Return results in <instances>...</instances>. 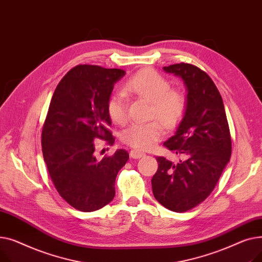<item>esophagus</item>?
I'll return each instance as SVG.
<instances>
[{"label":"esophagus","mask_w":262,"mask_h":262,"mask_svg":"<svg viewBox=\"0 0 262 262\" xmlns=\"http://www.w3.org/2000/svg\"><path fill=\"white\" fill-rule=\"evenodd\" d=\"M129 156H130V158H134V159H139V158L143 157L144 154L141 152H138V150H136V149H133V150H130Z\"/></svg>","instance_id":"34e87169"}]
</instances>
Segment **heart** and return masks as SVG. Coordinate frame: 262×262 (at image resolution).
I'll use <instances>...</instances> for the list:
<instances>
[{"label":"heart","instance_id":"b5f03b06","mask_svg":"<svg viewBox=\"0 0 262 262\" xmlns=\"http://www.w3.org/2000/svg\"><path fill=\"white\" fill-rule=\"evenodd\" d=\"M123 92L150 102V117L159 119L167 128L176 127L187 113L188 100L185 92L171 89L170 80L152 69L139 71L129 78L123 87ZM106 110L114 123L123 124L126 121V104L122 95L114 94L110 96L106 104ZM162 135L161 123L153 120L146 123L132 124L123 130L121 139L136 149L144 150L152 147Z\"/></svg>","mask_w":262,"mask_h":262}]
</instances>
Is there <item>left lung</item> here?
<instances>
[{
  "label": "left lung",
  "mask_w": 262,
  "mask_h": 262,
  "mask_svg": "<svg viewBox=\"0 0 262 262\" xmlns=\"http://www.w3.org/2000/svg\"><path fill=\"white\" fill-rule=\"evenodd\" d=\"M184 80L188 107L175 134L163 143L180 156L177 162L157 157L152 178L155 199L169 210L185 212L209 196L231 155L223 100L212 79L190 63L163 67Z\"/></svg>",
  "instance_id": "1"
}]
</instances>
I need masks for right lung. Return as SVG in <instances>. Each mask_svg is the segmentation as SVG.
<instances>
[{"label":"right lung","instance_id":"1","mask_svg":"<svg viewBox=\"0 0 262 262\" xmlns=\"http://www.w3.org/2000/svg\"><path fill=\"white\" fill-rule=\"evenodd\" d=\"M125 71L80 64L69 71L55 89L42 129L43 159L60 196L84 212L103 208L115 198L118 172L129 155L117 149L95 156L96 138L115 142L106 104Z\"/></svg>","mask_w":262,"mask_h":262}]
</instances>
